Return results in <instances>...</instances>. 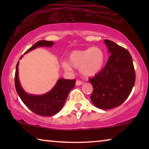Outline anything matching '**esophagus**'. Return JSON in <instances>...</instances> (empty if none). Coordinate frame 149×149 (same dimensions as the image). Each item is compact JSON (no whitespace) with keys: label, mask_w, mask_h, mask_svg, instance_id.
I'll return each mask as SVG.
<instances>
[{"label":"esophagus","mask_w":149,"mask_h":149,"mask_svg":"<svg viewBox=\"0 0 149 149\" xmlns=\"http://www.w3.org/2000/svg\"><path fill=\"white\" fill-rule=\"evenodd\" d=\"M82 84H83V82L81 81L77 80L76 81V85H77V86H79V85H81Z\"/></svg>","instance_id":"esophagus-1"}]
</instances>
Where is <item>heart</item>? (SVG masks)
<instances>
[{
  "instance_id": "heart-1",
  "label": "heart",
  "mask_w": 149,
  "mask_h": 149,
  "mask_svg": "<svg viewBox=\"0 0 149 149\" xmlns=\"http://www.w3.org/2000/svg\"><path fill=\"white\" fill-rule=\"evenodd\" d=\"M104 61L103 51L98 47H92L83 50L73 51L68 56V62H62V67L66 70L70 71L72 66L83 77L94 76L100 71Z\"/></svg>"
}]
</instances>
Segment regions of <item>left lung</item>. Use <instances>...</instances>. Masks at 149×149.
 I'll return each instance as SVG.
<instances>
[{"label":"left lung","mask_w":149,"mask_h":149,"mask_svg":"<svg viewBox=\"0 0 149 149\" xmlns=\"http://www.w3.org/2000/svg\"><path fill=\"white\" fill-rule=\"evenodd\" d=\"M111 54L102 70L89 79L93 86L90 96L98 109L107 110L119 107L129 96L136 80L132 58L126 49L105 39Z\"/></svg>","instance_id":"obj_1"}]
</instances>
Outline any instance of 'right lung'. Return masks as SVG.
<instances>
[{"label":"right lung","instance_id":"right-lung-1","mask_svg":"<svg viewBox=\"0 0 149 149\" xmlns=\"http://www.w3.org/2000/svg\"><path fill=\"white\" fill-rule=\"evenodd\" d=\"M54 44L52 41L40 40L26 51L25 54L39 47H52ZM23 56L20 57L21 59ZM18 65H16L15 74V86L24 104L34 113L40 116H52L56 115L62 109L69 92L75 86L76 81L60 79L52 90L43 95H36L28 94L24 90L18 78Z\"/></svg>","mask_w":149,"mask_h":149}]
</instances>
